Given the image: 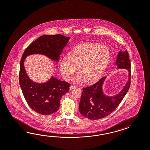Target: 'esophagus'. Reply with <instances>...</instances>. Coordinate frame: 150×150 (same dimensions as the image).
I'll list each match as a JSON object with an SVG mask.
<instances>
[{
  "mask_svg": "<svg viewBox=\"0 0 150 150\" xmlns=\"http://www.w3.org/2000/svg\"><path fill=\"white\" fill-rule=\"evenodd\" d=\"M75 88H76V86H71L70 87V90H73V89H75Z\"/></svg>",
  "mask_w": 150,
  "mask_h": 150,
  "instance_id": "1",
  "label": "esophagus"
}]
</instances>
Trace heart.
Returning a JSON list of instances; mask_svg holds the SVG:
<instances>
[{"label":"heart","instance_id":"b5f03b06","mask_svg":"<svg viewBox=\"0 0 150 150\" xmlns=\"http://www.w3.org/2000/svg\"><path fill=\"white\" fill-rule=\"evenodd\" d=\"M110 59V50L106 46L86 43L72 49L68 57L61 61L59 68L66 80L71 78L77 67L79 73L73 79L74 82L83 83L87 81L92 83L102 76Z\"/></svg>","mask_w":150,"mask_h":150}]
</instances>
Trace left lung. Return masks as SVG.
<instances>
[{"mask_svg":"<svg viewBox=\"0 0 150 150\" xmlns=\"http://www.w3.org/2000/svg\"><path fill=\"white\" fill-rule=\"evenodd\" d=\"M117 69L127 70L128 79L124 87L117 94L106 95L102 86L107 77H103L93 86L83 88L79 110L84 117L98 120L109 115L119 106L131 85V63L128 52L119 51L115 61Z\"/></svg>","mask_w":150,"mask_h":150,"instance_id":"obj_1","label":"left lung"}]
</instances>
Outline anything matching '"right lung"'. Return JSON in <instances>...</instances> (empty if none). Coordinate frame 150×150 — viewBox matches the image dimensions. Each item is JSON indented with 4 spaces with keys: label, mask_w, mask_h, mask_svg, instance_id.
Segmentation results:
<instances>
[{
    "label": "right lung",
    "mask_w": 150,
    "mask_h": 150,
    "mask_svg": "<svg viewBox=\"0 0 150 150\" xmlns=\"http://www.w3.org/2000/svg\"><path fill=\"white\" fill-rule=\"evenodd\" d=\"M70 37L61 35H43L35 40L24 52L20 63L19 81L23 95L30 107L38 113L49 115L56 112L62 96L69 91V83L59 80L53 75L43 83L32 80L26 72L27 56L40 54L58 63L63 48Z\"/></svg>",
    "instance_id": "obj_1"
}]
</instances>
